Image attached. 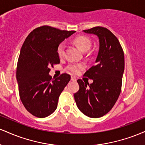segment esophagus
Wrapping results in <instances>:
<instances>
[{
	"label": "esophagus",
	"mask_w": 145,
	"mask_h": 145,
	"mask_svg": "<svg viewBox=\"0 0 145 145\" xmlns=\"http://www.w3.org/2000/svg\"><path fill=\"white\" fill-rule=\"evenodd\" d=\"M71 80H72V81H74V82H76V81L77 80V79H76V78L75 77V76H71Z\"/></svg>",
	"instance_id": "1"
}]
</instances>
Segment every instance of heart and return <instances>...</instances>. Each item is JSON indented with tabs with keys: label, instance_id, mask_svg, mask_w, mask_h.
Listing matches in <instances>:
<instances>
[{
	"label": "heart",
	"instance_id": "1",
	"mask_svg": "<svg viewBox=\"0 0 145 145\" xmlns=\"http://www.w3.org/2000/svg\"><path fill=\"white\" fill-rule=\"evenodd\" d=\"M75 43L80 48V49L83 52H86L90 49L91 46V41L89 37L86 36H79L75 39ZM66 45L65 42H61L57 47V54L59 57H63L65 55ZM85 65L82 63H69L67 66L66 69L69 71L78 74L81 70L84 69Z\"/></svg>",
	"mask_w": 145,
	"mask_h": 145
}]
</instances>
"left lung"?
Listing matches in <instances>:
<instances>
[{"mask_svg":"<svg viewBox=\"0 0 145 145\" xmlns=\"http://www.w3.org/2000/svg\"><path fill=\"white\" fill-rule=\"evenodd\" d=\"M83 32L96 35L99 48L95 65L84 76L93 82L78 80L80 89L74 94L78 109L91 118L103 116L112 108L121 93L124 72V53L116 36L106 28L96 26Z\"/></svg>","mask_w":145,"mask_h":145,"instance_id":"left-lung-1","label":"left lung"}]
</instances>
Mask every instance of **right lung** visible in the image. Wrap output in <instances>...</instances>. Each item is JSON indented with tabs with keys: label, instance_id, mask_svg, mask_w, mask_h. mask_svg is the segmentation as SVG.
Instances as JSON below:
<instances>
[{
	"label": "right lung",
	"instance_id": "obj_1",
	"mask_svg": "<svg viewBox=\"0 0 145 145\" xmlns=\"http://www.w3.org/2000/svg\"><path fill=\"white\" fill-rule=\"evenodd\" d=\"M75 32L42 26L33 30L22 46L16 69L20 97L36 117H46L55 111L60 95L70 80L67 74L53 80L49 72L50 67L60 63L58 46Z\"/></svg>",
	"mask_w": 145,
	"mask_h": 145
}]
</instances>
